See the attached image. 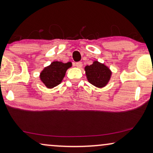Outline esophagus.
Segmentation results:
<instances>
[{"label": "esophagus", "mask_w": 153, "mask_h": 153, "mask_svg": "<svg viewBox=\"0 0 153 153\" xmlns=\"http://www.w3.org/2000/svg\"><path fill=\"white\" fill-rule=\"evenodd\" d=\"M76 66L78 68H82V66H83L82 62H76Z\"/></svg>", "instance_id": "obj_1"}]
</instances>
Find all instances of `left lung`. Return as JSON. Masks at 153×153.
I'll return each instance as SVG.
<instances>
[{"mask_svg":"<svg viewBox=\"0 0 153 153\" xmlns=\"http://www.w3.org/2000/svg\"><path fill=\"white\" fill-rule=\"evenodd\" d=\"M85 72L88 82L100 88L108 84L112 74L107 66L97 60H95L91 65L85 66Z\"/></svg>","mask_w":153,"mask_h":153,"instance_id":"8db88e82","label":"left lung"}]
</instances>
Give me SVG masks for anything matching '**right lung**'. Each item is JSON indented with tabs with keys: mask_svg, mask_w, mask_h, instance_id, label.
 <instances>
[{
	"mask_svg": "<svg viewBox=\"0 0 153 153\" xmlns=\"http://www.w3.org/2000/svg\"><path fill=\"white\" fill-rule=\"evenodd\" d=\"M72 65L71 62L64 63L60 61H53L44 68L39 74V78L47 88H53L62 82L66 71Z\"/></svg>",
	"mask_w": 153,
	"mask_h": 153,
	"instance_id": "1",
	"label": "right lung"
}]
</instances>
